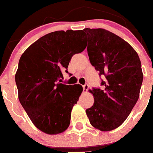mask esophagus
<instances>
[{"instance_id": "esophagus-1", "label": "esophagus", "mask_w": 153, "mask_h": 153, "mask_svg": "<svg viewBox=\"0 0 153 153\" xmlns=\"http://www.w3.org/2000/svg\"><path fill=\"white\" fill-rule=\"evenodd\" d=\"M83 89H84V92H87L89 89V85L87 84H85L83 86Z\"/></svg>"}]
</instances>
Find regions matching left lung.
Wrapping results in <instances>:
<instances>
[{
  "mask_svg": "<svg viewBox=\"0 0 153 153\" xmlns=\"http://www.w3.org/2000/svg\"><path fill=\"white\" fill-rule=\"evenodd\" d=\"M92 66L106 79L103 90H90L94 97L86 110L90 124L109 131L122 125L135 105L143 81L141 63L135 50L121 37L102 28L83 30Z\"/></svg>",
  "mask_w": 153,
  "mask_h": 153,
  "instance_id": "obj_1",
  "label": "left lung"
}]
</instances>
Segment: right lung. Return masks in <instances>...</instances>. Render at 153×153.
Segmentation results:
<instances>
[{"instance_id":"1","label":"right lung","mask_w":153,"mask_h":153,"mask_svg":"<svg viewBox=\"0 0 153 153\" xmlns=\"http://www.w3.org/2000/svg\"><path fill=\"white\" fill-rule=\"evenodd\" d=\"M86 47L83 30H58L37 39L21 56L15 77L19 102L42 132L57 134L69 127L72 108L83 87L57 80L72 56Z\"/></svg>"}]
</instances>
